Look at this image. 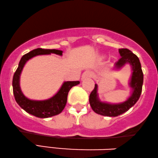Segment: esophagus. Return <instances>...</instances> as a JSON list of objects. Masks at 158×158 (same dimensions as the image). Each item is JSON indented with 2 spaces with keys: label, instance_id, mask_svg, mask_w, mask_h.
<instances>
[{
  "label": "esophagus",
  "instance_id": "esophagus-1",
  "mask_svg": "<svg viewBox=\"0 0 158 158\" xmlns=\"http://www.w3.org/2000/svg\"><path fill=\"white\" fill-rule=\"evenodd\" d=\"M93 76V73L90 71H86L84 72L82 74V76H81V81H84L87 78H89V77H92Z\"/></svg>",
  "mask_w": 158,
  "mask_h": 158
}]
</instances>
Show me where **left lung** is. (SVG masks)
<instances>
[{"mask_svg": "<svg viewBox=\"0 0 158 158\" xmlns=\"http://www.w3.org/2000/svg\"><path fill=\"white\" fill-rule=\"evenodd\" d=\"M121 57L114 64V69H120L129 64L131 68V75L129 86L131 88V95L127 101L120 103H109L102 102L98 93V84L94 85L93 91L89 95V103L92 110L98 114L107 117H117L123 114L132 107L140 98L143 83V74L140 60L137 55L128 49H120Z\"/></svg>", "mask_w": 158, "mask_h": 158, "instance_id": "left-lung-1", "label": "left lung"}]
</instances>
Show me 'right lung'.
Here are the masks:
<instances>
[{
  "label": "right lung",
  "mask_w": 158,
  "mask_h": 158,
  "mask_svg": "<svg viewBox=\"0 0 158 158\" xmlns=\"http://www.w3.org/2000/svg\"><path fill=\"white\" fill-rule=\"evenodd\" d=\"M52 53L62 56L63 51L57 49H44L38 48L26 54L20 59L18 67L13 76V94L17 103L27 113L32 114L37 118H47L60 114L64 110L66 104L69 90L72 87L80 83L79 81H65L55 95L49 99L43 100V101L31 100L24 95L20 86V77L24 65L29 59L35 56L50 55Z\"/></svg>",
  "instance_id": "1"
}]
</instances>
